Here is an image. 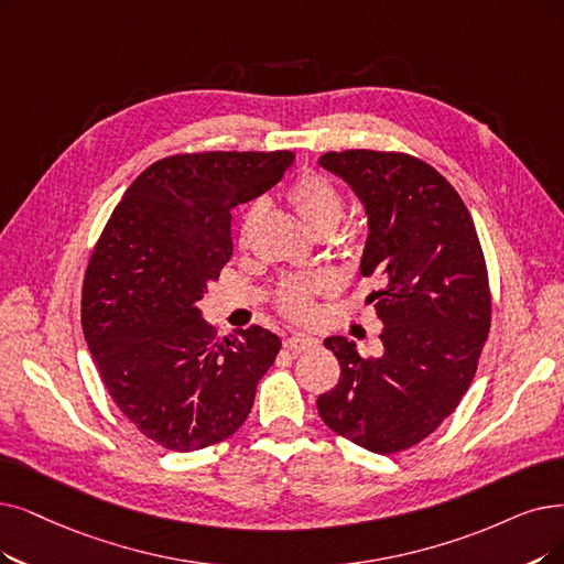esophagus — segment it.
I'll return each mask as SVG.
<instances>
[{
    "mask_svg": "<svg viewBox=\"0 0 564 564\" xmlns=\"http://www.w3.org/2000/svg\"><path fill=\"white\" fill-rule=\"evenodd\" d=\"M317 345H319L317 337L305 335V333H294V335L286 337V347L291 351H305V349H312V347H317Z\"/></svg>",
    "mask_w": 564,
    "mask_h": 564,
    "instance_id": "34e87169",
    "label": "esophagus"
}]
</instances>
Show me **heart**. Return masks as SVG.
I'll return each mask as SVG.
<instances>
[{
  "label": "heart",
  "mask_w": 564,
  "mask_h": 564,
  "mask_svg": "<svg viewBox=\"0 0 564 564\" xmlns=\"http://www.w3.org/2000/svg\"><path fill=\"white\" fill-rule=\"evenodd\" d=\"M286 196L291 200V206L301 215V219L307 224V229H312L314 234L333 231L345 213V200L340 189L319 173L299 175L294 183H291ZM261 200H254V204L247 208L240 231L242 242L250 238L252 227L261 217ZM324 289H328L326 278H289L278 289V305L291 319H307L314 310V296Z\"/></svg>",
  "instance_id": "heart-1"
}]
</instances>
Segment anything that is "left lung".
Returning a JSON list of instances; mask_svg holds the SVG:
<instances>
[{
    "instance_id": "left-lung-1",
    "label": "left lung",
    "mask_w": 564,
    "mask_h": 564,
    "mask_svg": "<svg viewBox=\"0 0 564 564\" xmlns=\"http://www.w3.org/2000/svg\"><path fill=\"white\" fill-rule=\"evenodd\" d=\"M368 215L360 273L377 275L379 356L343 335L324 340L340 360L317 398L324 423L375 454L419 444L452 414L475 379L490 328L488 270L475 221L433 166L402 152H326Z\"/></svg>"
}]
</instances>
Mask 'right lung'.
<instances>
[{
	"label": "right lung",
	"mask_w": 564,
	"mask_h": 564,
	"mask_svg": "<svg viewBox=\"0 0 564 564\" xmlns=\"http://www.w3.org/2000/svg\"><path fill=\"white\" fill-rule=\"evenodd\" d=\"M294 152L175 154L124 192L89 259L83 333L120 412L171 452L234 435L273 366L261 326L217 337L198 301L234 254L231 210L273 185Z\"/></svg>",
	"instance_id": "1"
}]
</instances>
